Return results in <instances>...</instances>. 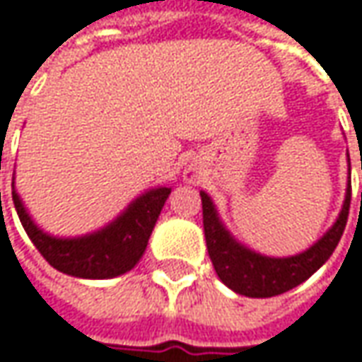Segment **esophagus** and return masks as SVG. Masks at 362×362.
I'll return each instance as SVG.
<instances>
[{
	"label": "esophagus",
	"instance_id": "1",
	"mask_svg": "<svg viewBox=\"0 0 362 362\" xmlns=\"http://www.w3.org/2000/svg\"><path fill=\"white\" fill-rule=\"evenodd\" d=\"M188 180H194V174H190V176H188Z\"/></svg>",
	"mask_w": 362,
	"mask_h": 362
}]
</instances>
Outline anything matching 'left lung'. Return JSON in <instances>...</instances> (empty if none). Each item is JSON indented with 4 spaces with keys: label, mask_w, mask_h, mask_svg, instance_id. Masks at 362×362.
Masks as SVG:
<instances>
[{
    "label": "left lung",
    "mask_w": 362,
    "mask_h": 362,
    "mask_svg": "<svg viewBox=\"0 0 362 362\" xmlns=\"http://www.w3.org/2000/svg\"><path fill=\"white\" fill-rule=\"evenodd\" d=\"M200 198H202V225H204L206 249L221 281L233 291L247 298H272L306 281L332 255L349 218L351 180L346 186V197L337 223L310 249L291 257H265L235 241L233 235L223 225V221L218 218V212L214 209L211 197L206 192H200Z\"/></svg>",
    "instance_id": "8db88e82"
}]
</instances>
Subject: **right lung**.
<instances>
[{
  "mask_svg": "<svg viewBox=\"0 0 362 362\" xmlns=\"http://www.w3.org/2000/svg\"><path fill=\"white\" fill-rule=\"evenodd\" d=\"M172 188L165 186L151 188L146 194L135 198L113 223L101 230L62 239L44 233L32 221L11 182V198L20 223L24 225L28 237L36 245L42 257L58 272L83 279H109L134 269L148 247L151 230Z\"/></svg>",
  "mask_w": 362,
  "mask_h": 362,
  "instance_id": "right-lung-1",
  "label": "right lung"
}]
</instances>
